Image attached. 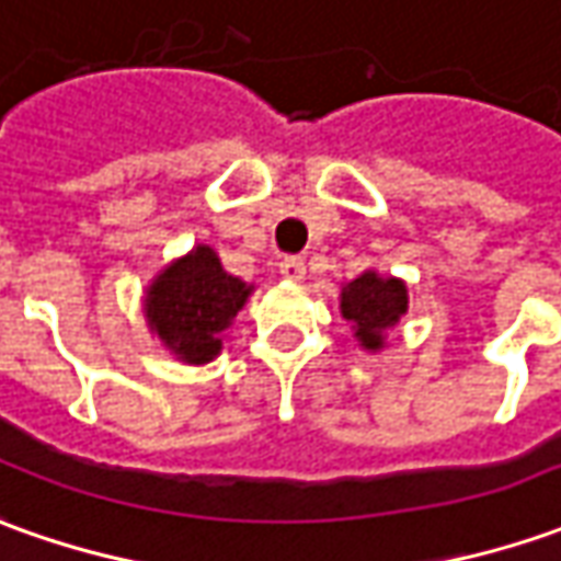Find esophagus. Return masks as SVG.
Returning a JSON list of instances; mask_svg holds the SVG:
<instances>
[{"label":"esophagus","mask_w":561,"mask_h":561,"mask_svg":"<svg viewBox=\"0 0 561 561\" xmlns=\"http://www.w3.org/2000/svg\"><path fill=\"white\" fill-rule=\"evenodd\" d=\"M279 273L288 282H300L307 276V264H304V257H297V254H288V257H282L279 261Z\"/></svg>","instance_id":"34e87169"}]
</instances>
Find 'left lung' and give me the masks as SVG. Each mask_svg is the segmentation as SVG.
<instances>
[{
    "label": "left lung",
    "mask_w": 561,
    "mask_h": 561,
    "mask_svg": "<svg viewBox=\"0 0 561 561\" xmlns=\"http://www.w3.org/2000/svg\"><path fill=\"white\" fill-rule=\"evenodd\" d=\"M341 310L344 319L353 322L356 337L368 350L383 346V331L402 319L409 310V295L399 279H380L377 273H362L353 279L341 295Z\"/></svg>",
    "instance_id": "8db88e82"
}]
</instances>
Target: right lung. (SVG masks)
<instances>
[{"instance_id":"1","label":"right lung","mask_w":561,"mask_h":561,"mask_svg":"<svg viewBox=\"0 0 561 561\" xmlns=\"http://www.w3.org/2000/svg\"><path fill=\"white\" fill-rule=\"evenodd\" d=\"M251 288L230 276L211 249H193V254L171 264L147 291L150 329L181 359L208 362L220 350V334L242 310Z\"/></svg>"}]
</instances>
